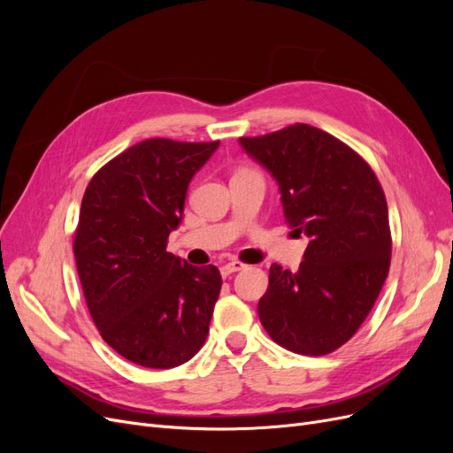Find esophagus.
I'll return each instance as SVG.
<instances>
[{
    "mask_svg": "<svg viewBox=\"0 0 453 453\" xmlns=\"http://www.w3.org/2000/svg\"><path fill=\"white\" fill-rule=\"evenodd\" d=\"M243 268H245V265L240 263V260H230V263H226V265L221 268V273L226 278V276H230V273L240 272V270H243Z\"/></svg>",
    "mask_w": 453,
    "mask_h": 453,
    "instance_id": "esophagus-1",
    "label": "esophagus"
}]
</instances>
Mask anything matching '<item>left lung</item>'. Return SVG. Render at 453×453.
<instances>
[{"label": "left lung", "mask_w": 453, "mask_h": 453, "mask_svg": "<svg viewBox=\"0 0 453 453\" xmlns=\"http://www.w3.org/2000/svg\"><path fill=\"white\" fill-rule=\"evenodd\" d=\"M240 143L278 180L295 234L310 238L298 272L270 266L260 323L285 349L331 353L359 331L389 273L383 188L357 150L304 122Z\"/></svg>", "instance_id": "8db88e82"}]
</instances>
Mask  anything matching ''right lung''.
Returning a JSON list of instances; mask_svg holds the SVG:
<instances>
[{
	"label": "right lung",
	"instance_id": "right-lung-1",
	"mask_svg": "<svg viewBox=\"0 0 453 453\" xmlns=\"http://www.w3.org/2000/svg\"><path fill=\"white\" fill-rule=\"evenodd\" d=\"M219 142L145 140L94 173L73 238L77 273L94 325L122 357L147 368L193 359L221 293L217 266L166 251L187 187Z\"/></svg>",
	"mask_w": 453,
	"mask_h": 453
}]
</instances>
